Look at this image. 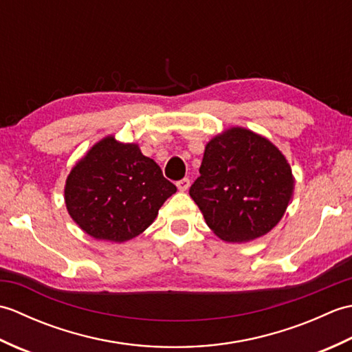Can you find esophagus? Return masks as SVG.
<instances>
[{"label":"esophagus","instance_id":"obj_1","mask_svg":"<svg viewBox=\"0 0 352 352\" xmlns=\"http://www.w3.org/2000/svg\"><path fill=\"white\" fill-rule=\"evenodd\" d=\"M189 186H190V180H189V178H183V180L177 182V188H178V190H182V192L188 190Z\"/></svg>","mask_w":352,"mask_h":352}]
</instances>
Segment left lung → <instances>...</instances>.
Returning <instances> with one entry per match:
<instances>
[{
  "label": "left lung",
  "mask_w": 352,
  "mask_h": 352,
  "mask_svg": "<svg viewBox=\"0 0 352 352\" xmlns=\"http://www.w3.org/2000/svg\"><path fill=\"white\" fill-rule=\"evenodd\" d=\"M292 193L294 175L286 157L272 142L242 126L208 142L189 190L207 226L226 242H248L269 233Z\"/></svg>",
  "instance_id": "left-lung-1"
}]
</instances>
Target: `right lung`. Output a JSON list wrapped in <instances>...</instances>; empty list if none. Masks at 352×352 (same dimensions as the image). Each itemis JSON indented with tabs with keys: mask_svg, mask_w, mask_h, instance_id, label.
<instances>
[{
	"mask_svg": "<svg viewBox=\"0 0 352 352\" xmlns=\"http://www.w3.org/2000/svg\"><path fill=\"white\" fill-rule=\"evenodd\" d=\"M177 188L136 144L107 136L69 172L65 203L77 226L98 241L125 242L151 226Z\"/></svg>",
	"mask_w": 352,
	"mask_h": 352,
	"instance_id": "1",
	"label": "right lung"
}]
</instances>
